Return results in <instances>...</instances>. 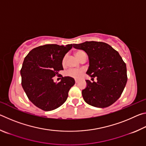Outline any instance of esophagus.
<instances>
[{
	"mask_svg": "<svg viewBox=\"0 0 146 146\" xmlns=\"http://www.w3.org/2000/svg\"><path fill=\"white\" fill-rule=\"evenodd\" d=\"M78 80H76V79H75V83H78Z\"/></svg>",
	"mask_w": 146,
	"mask_h": 146,
	"instance_id": "esophagus-1",
	"label": "esophagus"
}]
</instances>
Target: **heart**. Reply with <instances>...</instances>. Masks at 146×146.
Returning a JSON list of instances; mask_svg holds the SVG:
<instances>
[{
	"mask_svg": "<svg viewBox=\"0 0 146 146\" xmlns=\"http://www.w3.org/2000/svg\"><path fill=\"white\" fill-rule=\"evenodd\" d=\"M84 53H85L84 51H83L82 50H78L75 52V55L78 58V59H80L81 56H82V55H84ZM66 59H67L66 56H64V58H62V64L63 66L66 65ZM83 72H84V71L82 70L70 69V70H68L67 71H66V75L67 76H71V77H73V78H81V76H82Z\"/></svg>",
	"mask_w": 146,
	"mask_h": 146,
	"instance_id": "1",
	"label": "heart"
}]
</instances>
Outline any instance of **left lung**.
I'll return each instance as SVG.
<instances>
[{
  "label": "left lung",
  "mask_w": 146,
  "mask_h": 146,
  "mask_svg": "<svg viewBox=\"0 0 146 146\" xmlns=\"http://www.w3.org/2000/svg\"><path fill=\"white\" fill-rule=\"evenodd\" d=\"M73 47L88 54L90 66L86 73L91 80L95 77L97 80H86L87 87L82 91L84 100L97 108L112 105L122 95L127 80L126 65L119 53L102 42L86 41Z\"/></svg>",
  "instance_id": "obj_1"
}]
</instances>
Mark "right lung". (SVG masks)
I'll return each instance as SVG.
<instances>
[{"label":"right lung","mask_w":146,"mask_h":146,"mask_svg":"<svg viewBox=\"0 0 146 146\" xmlns=\"http://www.w3.org/2000/svg\"><path fill=\"white\" fill-rule=\"evenodd\" d=\"M72 44H46L32 49L27 55L21 70L22 86L29 100L44 111L58 108L66 102L75 80L62 77L55 82L53 78L63 70L62 61L72 48Z\"/></svg>","instance_id":"obj_1"}]
</instances>
